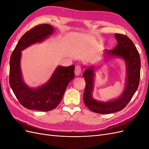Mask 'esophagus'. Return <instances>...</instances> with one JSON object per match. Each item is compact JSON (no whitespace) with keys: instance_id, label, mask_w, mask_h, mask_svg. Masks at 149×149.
<instances>
[{"instance_id":"obj_1","label":"esophagus","mask_w":149,"mask_h":149,"mask_svg":"<svg viewBox=\"0 0 149 149\" xmlns=\"http://www.w3.org/2000/svg\"><path fill=\"white\" fill-rule=\"evenodd\" d=\"M81 73V67L80 66H76L75 70H74V73L76 76H79L80 75Z\"/></svg>"}]
</instances>
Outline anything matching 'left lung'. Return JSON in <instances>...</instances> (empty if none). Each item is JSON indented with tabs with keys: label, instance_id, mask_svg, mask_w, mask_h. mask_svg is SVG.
I'll return each instance as SVG.
<instances>
[{
	"label": "left lung",
	"instance_id": "8db88e82",
	"mask_svg": "<svg viewBox=\"0 0 149 149\" xmlns=\"http://www.w3.org/2000/svg\"><path fill=\"white\" fill-rule=\"evenodd\" d=\"M118 44L113 49H106L107 59L118 57L123 59L126 65L125 87L121 95L115 100L103 102L94 100L92 96L94 88V66L85 67L83 74L86 81L83 101L89 110L99 114H109L120 111L131 100L139 86L141 74V58L134 43L126 35L116 33Z\"/></svg>",
	"mask_w": 149,
	"mask_h": 149
}]
</instances>
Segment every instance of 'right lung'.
<instances>
[{
	"label": "right lung",
	"instance_id": "right-lung-1",
	"mask_svg": "<svg viewBox=\"0 0 149 149\" xmlns=\"http://www.w3.org/2000/svg\"><path fill=\"white\" fill-rule=\"evenodd\" d=\"M50 25L42 24L22 36L13 51L10 60L9 83L18 101L28 109L49 111L61 102L68 83L74 77V66H58L51 78L41 86L30 88L23 80L20 69L22 51L37 43L42 42L53 33Z\"/></svg>",
	"mask_w": 149,
	"mask_h": 149
}]
</instances>
